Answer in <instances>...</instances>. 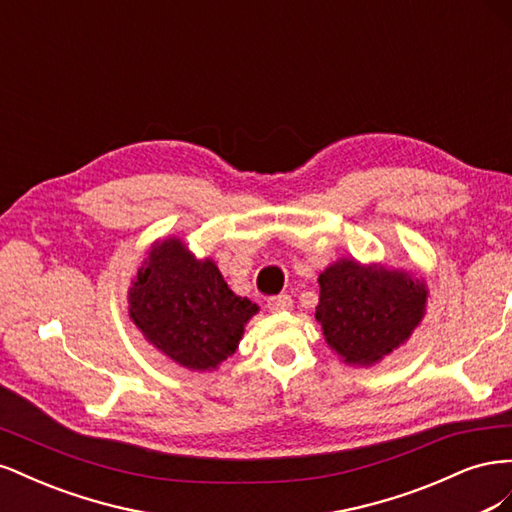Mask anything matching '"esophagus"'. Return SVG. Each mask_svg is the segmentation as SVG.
Listing matches in <instances>:
<instances>
[{
  "instance_id": "34e87169",
  "label": "esophagus",
  "mask_w": 512,
  "mask_h": 512,
  "mask_svg": "<svg viewBox=\"0 0 512 512\" xmlns=\"http://www.w3.org/2000/svg\"><path fill=\"white\" fill-rule=\"evenodd\" d=\"M267 307L271 312H288L292 309V297L290 294H275V297L267 299Z\"/></svg>"
}]
</instances>
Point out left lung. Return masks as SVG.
I'll return each mask as SVG.
<instances>
[{
    "label": "left lung",
    "mask_w": 512,
    "mask_h": 512,
    "mask_svg": "<svg viewBox=\"0 0 512 512\" xmlns=\"http://www.w3.org/2000/svg\"><path fill=\"white\" fill-rule=\"evenodd\" d=\"M316 320L346 363L369 365L404 344L423 318L427 288L404 271L339 260L320 277Z\"/></svg>",
    "instance_id": "1"
}]
</instances>
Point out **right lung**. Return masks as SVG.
Segmentation results:
<instances>
[{
    "label": "right lung",
    "mask_w": 512,
    "mask_h": 512,
    "mask_svg": "<svg viewBox=\"0 0 512 512\" xmlns=\"http://www.w3.org/2000/svg\"><path fill=\"white\" fill-rule=\"evenodd\" d=\"M258 312L228 288L211 260H196L179 239L149 252L130 290V318L175 363L205 371L235 352L245 322Z\"/></svg>",
    "instance_id": "add662e5"
}]
</instances>
